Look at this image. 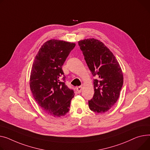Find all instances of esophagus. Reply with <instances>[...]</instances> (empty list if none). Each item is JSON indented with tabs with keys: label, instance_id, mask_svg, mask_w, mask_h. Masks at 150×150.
<instances>
[{
	"label": "esophagus",
	"instance_id": "34e87169",
	"mask_svg": "<svg viewBox=\"0 0 150 150\" xmlns=\"http://www.w3.org/2000/svg\"><path fill=\"white\" fill-rule=\"evenodd\" d=\"M82 88H83V87H82V86H79V87H76V92H77L78 93H80L81 92Z\"/></svg>",
	"mask_w": 150,
	"mask_h": 150
}]
</instances>
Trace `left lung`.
Listing matches in <instances>:
<instances>
[{"label": "left lung", "instance_id": "left-lung-1", "mask_svg": "<svg viewBox=\"0 0 150 150\" xmlns=\"http://www.w3.org/2000/svg\"><path fill=\"white\" fill-rule=\"evenodd\" d=\"M93 79L94 95L88 100L92 111L104 113L116 103L123 86L121 68L113 53L103 43L94 38L78 42Z\"/></svg>", "mask_w": 150, "mask_h": 150}]
</instances>
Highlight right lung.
<instances>
[{
	"label": "right lung",
	"instance_id": "1",
	"mask_svg": "<svg viewBox=\"0 0 150 150\" xmlns=\"http://www.w3.org/2000/svg\"><path fill=\"white\" fill-rule=\"evenodd\" d=\"M75 46L73 43L50 40L40 49L33 64L29 83L33 95L44 112L55 117L68 113L75 95L66 85L62 69Z\"/></svg>",
	"mask_w": 150,
	"mask_h": 150
}]
</instances>
